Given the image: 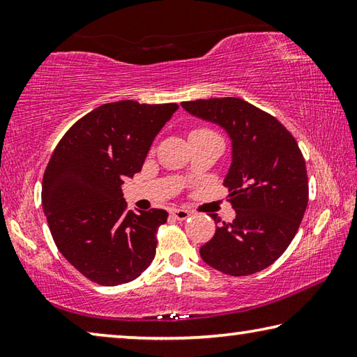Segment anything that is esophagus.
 I'll return each mask as SVG.
<instances>
[{"mask_svg":"<svg viewBox=\"0 0 357 357\" xmlns=\"http://www.w3.org/2000/svg\"><path fill=\"white\" fill-rule=\"evenodd\" d=\"M172 215L178 220H185L190 215V213L187 209H172Z\"/></svg>","mask_w":357,"mask_h":357,"instance_id":"34e87169","label":"esophagus"}]
</instances>
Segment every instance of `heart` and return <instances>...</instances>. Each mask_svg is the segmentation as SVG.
I'll use <instances>...</instances> for the list:
<instances>
[{"label": "heart", "mask_w": 357, "mask_h": 357, "mask_svg": "<svg viewBox=\"0 0 357 357\" xmlns=\"http://www.w3.org/2000/svg\"><path fill=\"white\" fill-rule=\"evenodd\" d=\"M204 130H208V129H195L192 132V134H195V132H204Z\"/></svg>", "instance_id": "obj_1"}]
</instances>
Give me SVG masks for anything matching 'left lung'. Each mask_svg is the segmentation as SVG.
I'll list each match as a JSON object with an SVG mask.
<instances>
[{
  "mask_svg": "<svg viewBox=\"0 0 357 357\" xmlns=\"http://www.w3.org/2000/svg\"><path fill=\"white\" fill-rule=\"evenodd\" d=\"M193 116L222 126L233 144L223 185L236 211L200 249L204 263L241 277L273 264L291 244L309 202L305 160L298 142L273 114L239 98L183 102ZM211 217L219 223L215 214Z\"/></svg>",
  "mask_w": 357,
  "mask_h": 357,
  "instance_id": "1",
  "label": "left lung"
}]
</instances>
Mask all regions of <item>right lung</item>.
I'll use <instances>...</instances> for the list:
<instances>
[{
  "label": "right lung",
  "instance_id": "obj_1",
  "mask_svg": "<svg viewBox=\"0 0 357 357\" xmlns=\"http://www.w3.org/2000/svg\"><path fill=\"white\" fill-rule=\"evenodd\" d=\"M178 104L119 100L84 114L56 144L42 179V206L63 257L86 279L114 287L153 263L164 209L128 211L121 185L142 170Z\"/></svg>",
  "mask_w": 357,
  "mask_h": 357
}]
</instances>
